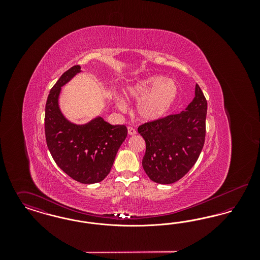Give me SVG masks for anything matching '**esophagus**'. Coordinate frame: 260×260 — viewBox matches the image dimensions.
Instances as JSON below:
<instances>
[{"mask_svg": "<svg viewBox=\"0 0 260 260\" xmlns=\"http://www.w3.org/2000/svg\"><path fill=\"white\" fill-rule=\"evenodd\" d=\"M127 134H128L129 136H135V135H136V131L134 127L128 126V127H127Z\"/></svg>", "mask_w": 260, "mask_h": 260, "instance_id": "34e87169", "label": "esophagus"}]
</instances>
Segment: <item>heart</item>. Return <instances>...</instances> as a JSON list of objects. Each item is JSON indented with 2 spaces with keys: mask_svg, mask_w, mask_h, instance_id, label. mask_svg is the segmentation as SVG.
Wrapping results in <instances>:
<instances>
[{
  "mask_svg": "<svg viewBox=\"0 0 260 260\" xmlns=\"http://www.w3.org/2000/svg\"><path fill=\"white\" fill-rule=\"evenodd\" d=\"M179 94L178 84L161 75H152L133 83L124 90L128 101L138 102L137 115L145 122H153L166 117L175 105ZM116 106L125 110L122 100L116 101Z\"/></svg>",
  "mask_w": 260,
  "mask_h": 260,
  "instance_id": "obj_1",
  "label": "heart"
}]
</instances>
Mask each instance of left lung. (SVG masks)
I'll list each match as a JSON object with an SVG mask.
<instances>
[{
    "instance_id": "8db88e82",
    "label": "left lung",
    "mask_w": 260,
    "mask_h": 260,
    "mask_svg": "<svg viewBox=\"0 0 260 260\" xmlns=\"http://www.w3.org/2000/svg\"><path fill=\"white\" fill-rule=\"evenodd\" d=\"M208 103L198 85L184 111L141 124L146 143L142 167L149 178L172 184L182 178L198 160L205 143Z\"/></svg>"
}]
</instances>
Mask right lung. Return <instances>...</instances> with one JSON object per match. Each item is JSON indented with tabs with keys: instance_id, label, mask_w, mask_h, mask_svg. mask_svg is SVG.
<instances>
[{
	"instance_id": "obj_1",
	"label": "right lung",
	"mask_w": 260,
	"mask_h": 260,
	"mask_svg": "<svg viewBox=\"0 0 260 260\" xmlns=\"http://www.w3.org/2000/svg\"><path fill=\"white\" fill-rule=\"evenodd\" d=\"M80 72L79 65L71 67L50 89L45 133L48 148L62 171L78 182L93 184L110 173L127 128L124 124H110L100 116L84 124H74L64 117L59 107L61 87Z\"/></svg>"
}]
</instances>
